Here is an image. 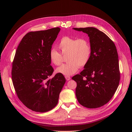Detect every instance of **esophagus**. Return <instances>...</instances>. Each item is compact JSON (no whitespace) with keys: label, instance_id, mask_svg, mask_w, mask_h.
I'll return each mask as SVG.
<instances>
[{"label":"esophagus","instance_id":"obj_1","mask_svg":"<svg viewBox=\"0 0 132 132\" xmlns=\"http://www.w3.org/2000/svg\"><path fill=\"white\" fill-rule=\"evenodd\" d=\"M65 77V79H66V80H67V81H68V80H70L71 79V77H70V76H68V75H66Z\"/></svg>","mask_w":132,"mask_h":132}]
</instances>
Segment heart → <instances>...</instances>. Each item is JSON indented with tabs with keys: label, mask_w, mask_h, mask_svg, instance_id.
<instances>
[{
	"label": "heart",
	"mask_w": 132,
	"mask_h": 132,
	"mask_svg": "<svg viewBox=\"0 0 132 132\" xmlns=\"http://www.w3.org/2000/svg\"><path fill=\"white\" fill-rule=\"evenodd\" d=\"M57 47L61 53L52 49L49 53V58L53 65L59 66L63 60L62 55H67L66 60L67 62L55 70L57 73L64 75H72L77 72L79 67H84L90 58V44L85 38L63 36L58 43Z\"/></svg>",
	"instance_id": "heart-1"
}]
</instances>
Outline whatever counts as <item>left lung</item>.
I'll return each instance as SVG.
<instances>
[{
  "mask_svg": "<svg viewBox=\"0 0 132 132\" xmlns=\"http://www.w3.org/2000/svg\"><path fill=\"white\" fill-rule=\"evenodd\" d=\"M88 35L92 52L89 61L80 74L72 77L77 84L75 95L87 108H100L112 98L119 84L118 54L113 42L94 27L74 28Z\"/></svg>",
  "mask_w": 132,
  "mask_h": 132,
  "instance_id": "1",
  "label": "left lung"
}]
</instances>
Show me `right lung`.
Listing matches in <instances>:
<instances>
[{"label": "right lung", "instance_id": "right-lung-1", "mask_svg": "<svg viewBox=\"0 0 132 132\" xmlns=\"http://www.w3.org/2000/svg\"><path fill=\"white\" fill-rule=\"evenodd\" d=\"M60 29L30 31L22 38L12 62V79L20 101L28 109L45 112L57 105L66 82L57 73L49 79L54 70L49 53Z\"/></svg>", "mask_w": 132, "mask_h": 132}]
</instances>
